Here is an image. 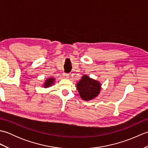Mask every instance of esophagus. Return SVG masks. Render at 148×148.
<instances>
[{
    "label": "esophagus",
    "instance_id": "34e87169",
    "mask_svg": "<svg viewBox=\"0 0 148 148\" xmlns=\"http://www.w3.org/2000/svg\"><path fill=\"white\" fill-rule=\"evenodd\" d=\"M64 77L66 78V79H67V78L69 77V74L65 73V72H64Z\"/></svg>",
    "mask_w": 148,
    "mask_h": 148
}]
</instances>
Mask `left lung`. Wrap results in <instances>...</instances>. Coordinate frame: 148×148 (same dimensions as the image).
Segmentation results:
<instances>
[{"label": "left lung", "instance_id": "left-lung-1", "mask_svg": "<svg viewBox=\"0 0 148 148\" xmlns=\"http://www.w3.org/2000/svg\"><path fill=\"white\" fill-rule=\"evenodd\" d=\"M77 88L81 99L84 100H90L99 95L100 90V84L97 81L84 76L77 83Z\"/></svg>", "mask_w": 148, "mask_h": 148}]
</instances>
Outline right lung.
Segmentation results:
<instances>
[{
  "label": "right lung",
  "instance_id": "add662e5",
  "mask_svg": "<svg viewBox=\"0 0 148 148\" xmlns=\"http://www.w3.org/2000/svg\"><path fill=\"white\" fill-rule=\"evenodd\" d=\"M53 81H54V79H52V78H49V79H47L46 81V83H45V87L46 88V87L50 86L53 84Z\"/></svg>",
  "mask_w": 148,
  "mask_h": 148
}]
</instances>
